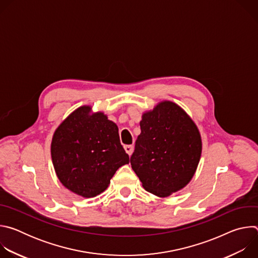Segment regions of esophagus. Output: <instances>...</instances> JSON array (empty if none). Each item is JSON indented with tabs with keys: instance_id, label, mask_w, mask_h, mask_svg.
<instances>
[{
	"instance_id": "1",
	"label": "esophagus",
	"mask_w": 258,
	"mask_h": 258,
	"mask_svg": "<svg viewBox=\"0 0 258 258\" xmlns=\"http://www.w3.org/2000/svg\"><path fill=\"white\" fill-rule=\"evenodd\" d=\"M124 150L131 156L133 154V152H134V146L133 145H125L124 146Z\"/></svg>"
}]
</instances>
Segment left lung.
<instances>
[{"label": "left lung", "mask_w": 258, "mask_h": 258, "mask_svg": "<svg viewBox=\"0 0 258 258\" xmlns=\"http://www.w3.org/2000/svg\"><path fill=\"white\" fill-rule=\"evenodd\" d=\"M140 126L131 165L143 188L160 198L185 188L202 153L194 120L180 106L164 100L143 112Z\"/></svg>", "instance_id": "obj_1"}]
</instances>
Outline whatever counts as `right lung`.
Masks as SVG:
<instances>
[{"mask_svg":"<svg viewBox=\"0 0 258 258\" xmlns=\"http://www.w3.org/2000/svg\"><path fill=\"white\" fill-rule=\"evenodd\" d=\"M51 157L62 185L84 198L104 192L116 170L130 162L116 123L91 105L77 108L58 125Z\"/></svg>","mask_w":258,"mask_h":258,"instance_id":"1","label":"right lung"}]
</instances>
